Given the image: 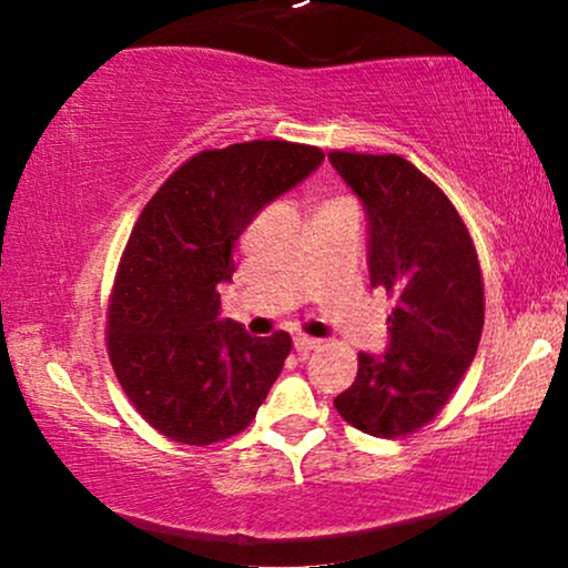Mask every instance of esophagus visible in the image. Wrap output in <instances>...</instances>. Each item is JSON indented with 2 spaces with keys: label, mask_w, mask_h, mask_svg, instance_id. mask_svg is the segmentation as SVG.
<instances>
[{
  "label": "esophagus",
  "mask_w": 568,
  "mask_h": 568,
  "mask_svg": "<svg viewBox=\"0 0 568 568\" xmlns=\"http://www.w3.org/2000/svg\"><path fill=\"white\" fill-rule=\"evenodd\" d=\"M293 347H296L298 355H306V352L321 347V338H310V336L298 334V336H293Z\"/></svg>",
  "instance_id": "34e87169"
}]
</instances>
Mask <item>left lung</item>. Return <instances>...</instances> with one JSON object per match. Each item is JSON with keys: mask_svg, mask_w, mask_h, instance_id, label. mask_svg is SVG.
<instances>
[{"mask_svg": "<svg viewBox=\"0 0 568 568\" xmlns=\"http://www.w3.org/2000/svg\"><path fill=\"white\" fill-rule=\"evenodd\" d=\"M368 219V275L397 298L389 347L357 355L334 406L374 438L433 422L470 368L484 331V277L465 221L425 173L397 154L331 152Z\"/></svg>", "mask_w": 568, "mask_h": 568, "instance_id": "1", "label": "left lung"}]
</instances>
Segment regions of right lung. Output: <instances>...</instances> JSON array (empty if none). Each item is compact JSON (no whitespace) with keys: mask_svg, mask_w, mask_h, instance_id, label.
<instances>
[{"mask_svg":"<svg viewBox=\"0 0 568 568\" xmlns=\"http://www.w3.org/2000/svg\"><path fill=\"white\" fill-rule=\"evenodd\" d=\"M323 158L291 141L205 149L135 221L109 302L106 347L130 403L165 438L207 446L256 419L291 336L256 338L219 317V285L232 280L245 226Z\"/></svg>","mask_w":568,"mask_h":568,"instance_id":"obj_1","label":"right lung"}]
</instances>
